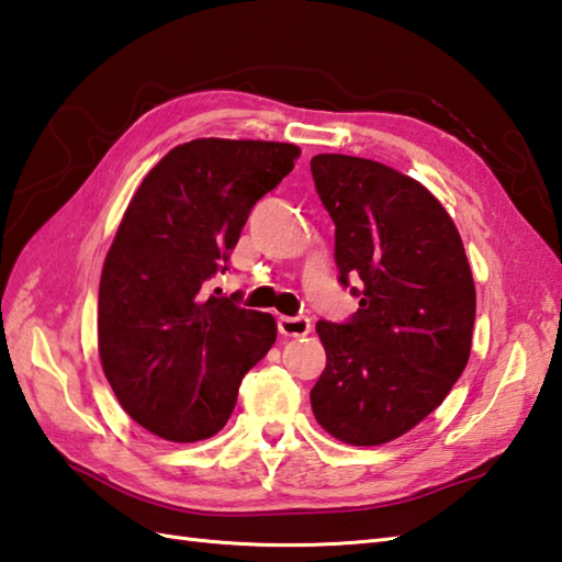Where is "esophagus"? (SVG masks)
I'll list each match as a JSON object with an SVG mask.
<instances>
[{"mask_svg":"<svg viewBox=\"0 0 562 562\" xmlns=\"http://www.w3.org/2000/svg\"><path fill=\"white\" fill-rule=\"evenodd\" d=\"M279 331L283 337H305L311 331V319L297 317H279Z\"/></svg>","mask_w":562,"mask_h":562,"instance_id":"esophagus-1","label":"esophagus"}]
</instances>
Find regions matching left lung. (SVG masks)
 I'll use <instances>...</instances> for the list:
<instances>
[{
	"instance_id": "1",
	"label": "left lung",
	"mask_w": 562,
	"mask_h": 562,
	"mask_svg": "<svg viewBox=\"0 0 562 562\" xmlns=\"http://www.w3.org/2000/svg\"><path fill=\"white\" fill-rule=\"evenodd\" d=\"M317 196L335 223L339 283L361 279L347 323L319 319L327 366L311 391L331 437L378 446L437 409L461 378L475 323V285L449 213L381 162L311 159Z\"/></svg>"
}]
</instances>
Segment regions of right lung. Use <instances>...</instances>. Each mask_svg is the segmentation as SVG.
Listing matches in <instances>:
<instances>
[{
	"label": "right lung",
	"mask_w": 562,
	"mask_h": 562,
	"mask_svg": "<svg viewBox=\"0 0 562 562\" xmlns=\"http://www.w3.org/2000/svg\"><path fill=\"white\" fill-rule=\"evenodd\" d=\"M291 143L199 137L150 169L99 283V357L121 407L167 441L209 439L277 323L211 291L255 203L293 169Z\"/></svg>",
	"instance_id": "add662e5"
}]
</instances>
